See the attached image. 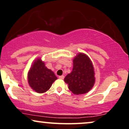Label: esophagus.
Masks as SVG:
<instances>
[{"label": "esophagus", "mask_w": 129, "mask_h": 129, "mask_svg": "<svg viewBox=\"0 0 129 129\" xmlns=\"http://www.w3.org/2000/svg\"><path fill=\"white\" fill-rule=\"evenodd\" d=\"M59 78L60 79L62 80V79H64V76H63V75H62V76H59Z\"/></svg>", "instance_id": "1"}]
</instances>
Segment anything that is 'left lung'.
<instances>
[{
	"instance_id": "1",
	"label": "left lung",
	"mask_w": 129,
	"mask_h": 129,
	"mask_svg": "<svg viewBox=\"0 0 129 129\" xmlns=\"http://www.w3.org/2000/svg\"><path fill=\"white\" fill-rule=\"evenodd\" d=\"M64 81L75 94L89 92L95 81L94 68L90 58L84 53H79L73 59L72 71L67 75Z\"/></svg>"
}]
</instances>
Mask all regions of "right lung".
<instances>
[{
    "label": "right lung",
    "mask_w": 129,
    "mask_h": 129,
    "mask_svg": "<svg viewBox=\"0 0 129 129\" xmlns=\"http://www.w3.org/2000/svg\"><path fill=\"white\" fill-rule=\"evenodd\" d=\"M27 77L29 85L33 90L39 93L48 90L57 79L54 73L45 66L40 58L34 61Z\"/></svg>",
    "instance_id": "1"
}]
</instances>
